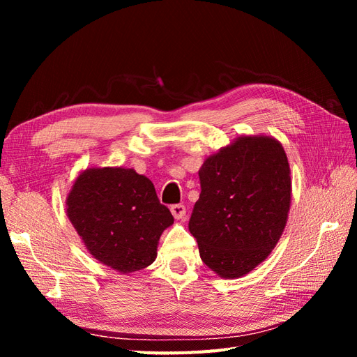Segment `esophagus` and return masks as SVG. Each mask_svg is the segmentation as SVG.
<instances>
[{"label":"esophagus","instance_id":"esophagus-1","mask_svg":"<svg viewBox=\"0 0 357 357\" xmlns=\"http://www.w3.org/2000/svg\"><path fill=\"white\" fill-rule=\"evenodd\" d=\"M172 215L173 218L176 219V221H179V219H184L185 216V206H183V204H176V206H172Z\"/></svg>","mask_w":357,"mask_h":357}]
</instances>
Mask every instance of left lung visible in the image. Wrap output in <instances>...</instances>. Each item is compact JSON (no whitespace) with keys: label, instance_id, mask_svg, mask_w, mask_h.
<instances>
[{"label":"left lung","instance_id":"8db88e82","mask_svg":"<svg viewBox=\"0 0 357 357\" xmlns=\"http://www.w3.org/2000/svg\"><path fill=\"white\" fill-rule=\"evenodd\" d=\"M201 195L188 222L202 262L238 279L267 259L287 225L290 164L268 135H241L199 169Z\"/></svg>","mask_w":357,"mask_h":357}]
</instances>
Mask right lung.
Segmentation results:
<instances>
[{"instance_id": "right-lung-1", "label": "right lung", "mask_w": 357, "mask_h": 357, "mask_svg": "<svg viewBox=\"0 0 357 357\" xmlns=\"http://www.w3.org/2000/svg\"><path fill=\"white\" fill-rule=\"evenodd\" d=\"M67 218L87 252L130 275L153 264L162 231L173 224L155 185L126 167H87L66 196Z\"/></svg>"}]
</instances>
